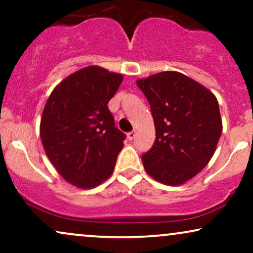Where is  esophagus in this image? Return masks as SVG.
I'll list each match as a JSON object with an SVG mask.
<instances>
[{"instance_id":"obj_1","label":"esophagus","mask_w":253,"mask_h":253,"mask_svg":"<svg viewBox=\"0 0 253 253\" xmlns=\"http://www.w3.org/2000/svg\"><path fill=\"white\" fill-rule=\"evenodd\" d=\"M126 137H127V139H129V141H132V139L136 137V131L129 132V133H127V135H126Z\"/></svg>"}]
</instances>
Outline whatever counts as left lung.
I'll use <instances>...</instances> for the list:
<instances>
[{"instance_id": "obj_1", "label": "left lung", "mask_w": 253, "mask_h": 253, "mask_svg": "<svg viewBox=\"0 0 253 253\" xmlns=\"http://www.w3.org/2000/svg\"><path fill=\"white\" fill-rule=\"evenodd\" d=\"M150 104L156 138L142 161L163 185L180 186L209 165L222 131L218 100L209 88L175 71L138 79Z\"/></svg>"}]
</instances>
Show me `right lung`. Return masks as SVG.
Masks as SVG:
<instances>
[{
    "instance_id": "obj_1",
    "label": "right lung",
    "mask_w": 253,
    "mask_h": 253,
    "mask_svg": "<svg viewBox=\"0 0 253 253\" xmlns=\"http://www.w3.org/2000/svg\"><path fill=\"white\" fill-rule=\"evenodd\" d=\"M122 82V74L92 65L59 83L44 105L43 149L59 174L78 188H94L114 171L126 135L115 126L108 103Z\"/></svg>"
}]
</instances>
